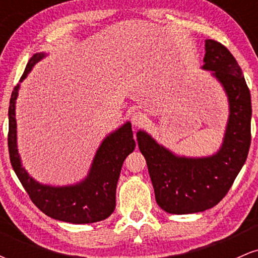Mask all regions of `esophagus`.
Listing matches in <instances>:
<instances>
[{"mask_svg":"<svg viewBox=\"0 0 258 258\" xmlns=\"http://www.w3.org/2000/svg\"><path fill=\"white\" fill-rule=\"evenodd\" d=\"M131 122L133 126H142L147 122L146 114L142 111H135L131 116Z\"/></svg>","mask_w":258,"mask_h":258,"instance_id":"obj_1","label":"esophagus"}]
</instances>
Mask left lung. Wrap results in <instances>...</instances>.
<instances>
[{"label":"left lung","instance_id":"1","mask_svg":"<svg viewBox=\"0 0 258 258\" xmlns=\"http://www.w3.org/2000/svg\"><path fill=\"white\" fill-rule=\"evenodd\" d=\"M201 69L217 80L228 98L229 115L220 149L209 156H184L137 132L155 199L172 215L203 212L226 197L246 161L251 142V96L238 61L223 44L205 40Z\"/></svg>","mask_w":258,"mask_h":258}]
</instances>
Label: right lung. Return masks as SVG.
<instances>
[{
	"mask_svg": "<svg viewBox=\"0 0 258 258\" xmlns=\"http://www.w3.org/2000/svg\"><path fill=\"white\" fill-rule=\"evenodd\" d=\"M47 55L44 52L35 53L19 82L24 81L32 68ZM19 88L18 84L12 92L8 109V149L12 167L32 203L51 218L74 224L94 223L108 218L115 210L121 167L136 147L131 122L127 121L103 139L84 179L69 185L42 184L23 167L18 152L16 103Z\"/></svg>",
	"mask_w": 258,
	"mask_h": 258,
	"instance_id": "right-lung-1",
	"label": "right lung"
}]
</instances>
